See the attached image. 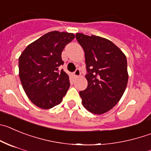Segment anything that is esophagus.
I'll return each instance as SVG.
<instances>
[{
    "label": "esophagus",
    "mask_w": 151,
    "mask_h": 151,
    "mask_svg": "<svg viewBox=\"0 0 151 151\" xmlns=\"http://www.w3.org/2000/svg\"><path fill=\"white\" fill-rule=\"evenodd\" d=\"M73 74H74V76L76 77L80 76V75H81V72H80L79 69H76V71L74 72V73H73Z\"/></svg>",
    "instance_id": "obj_1"
}]
</instances>
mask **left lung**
I'll return each instance as SVG.
<instances>
[{"mask_svg":"<svg viewBox=\"0 0 151 151\" xmlns=\"http://www.w3.org/2000/svg\"><path fill=\"white\" fill-rule=\"evenodd\" d=\"M76 37L85 52L88 71V87L79 92L82 105L93 114H104L118 103L127 88V58L107 39L80 33Z\"/></svg>","mask_w":151,"mask_h":151,"instance_id":"left-lung-1","label":"left lung"}]
</instances>
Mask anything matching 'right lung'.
Returning a JSON list of instances; mask_svg holds the SVG:
<instances>
[{
	"label": "right lung",
	"instance_id": "obj_1",
	"mask_svg": "<svg viewBox=\"0 0 151 151\" xmlns=\"http://www.w3.org/2000/svg\"><path fill=\"white\" fill-rule=\"evenodd\" d=\"M75 35L52 31L29 44L19 58V78L31 102L48 109L60 104L70 88L69 76L60 70L61 53Z\"/></svg>",
	"mask_w": 151,
	"mask_h": 151
}]
</instances>
